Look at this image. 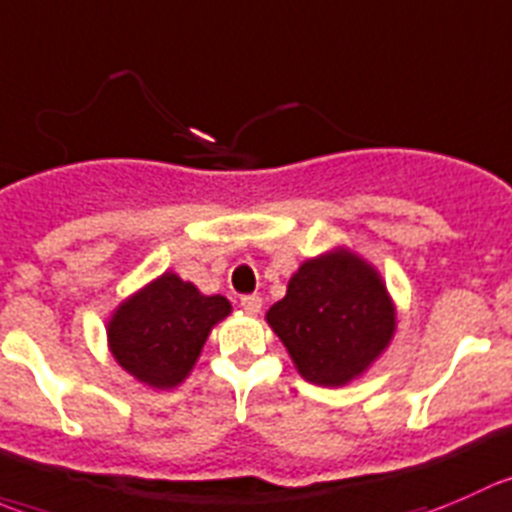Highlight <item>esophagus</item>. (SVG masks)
Wrapping results in <instances>:
<instances>
[{"label": "esophagus", "instance_id": "obj_1", "mask_svg": "<svg viewBox=\"0 0 512 512\" xmlns=\"http://www.w3.org/2000/svg\"><path fill=\"white\" fill-rule=\"evenodd\" d=\"M240 305L247 315H257V312L262 310V297L260 295H245L240 300Z\"/></svg>", "mask_w": 512, "mask_h": 512}]
</instances>
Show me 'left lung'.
<instances>
[{"label":"left lung","instance_id":"left-lung-1","mask_svg":"<svg viewBox=\"0 0 512 512\" xmlns=\"http://www.w3.org/2000/svg\"><path fill=\"white\" fill-rule=\"evenodd\" d=\"M265 320L295 370L322 388L360 380L398 330V310L382 275L345 245L302 262Z\"/></svg>","mask_w":512,"mask_h":512}]
</instances>
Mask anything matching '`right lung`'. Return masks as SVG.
I'll return each mask as SVG.
<instances>
[{
	"mask_svg": "<svg viewBox=\"0 0 512 512\" xmlns=\"http://www.w3.org/2000/svg\"><path fill=\"white\" fill-rule=\"evenodd\" d=\"M230 312L227 297L202 295L167 270L114 307L107 320L109 352L137 382L172 390L190 377L212 327Z\"/></svg>",
	"mask_w": 512,
	"mask_h": 512,
	"instance_id": "obj_1",
	"label": "right lung"
}]
</instances>
